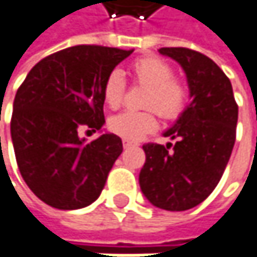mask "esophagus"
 Segmentation results:
<instances>
[{
    "label": "esophagus",
    "instance_id": "1",
    "mask_svg": "<svg viewBox=\"0 0 257 257\" xmlns=\"http://www.w3.org/2000/svg\"><path fill=\"white\" fill-rule=\"evenodd\" d=\"M122 145H124V148H130V147H133V145H136V144H135V142H132V141L124 139V141H122Z\"/></svg>",
    "mask_w": 257,
    "mask_h": 257
}]
</instances>
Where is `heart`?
<instances>
[{"label": "heart", "instance_id": "obj_1", "mask_svg": "<svg viewBox=\"0 0 257 257\" xmlns=\"http://www.w3.org/2000/svg\"><path fill=\"white\" fill-rule=\"evenodd\" d=\"M130 73L136 85L145 86L142 97L144 110H127L112 116L109 130L127 141H139L157 127V113L165 121L178 119L187 109L190 89L184 80L175 77V70L159 57H141L130 64ZM125 79L119 70H112L101 88L107 107H121L125 97Z\"/></svg>", "mask_w": 257, "mask_h": 257}]
</instances>
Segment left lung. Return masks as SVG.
I'll use <instances>...</instances> for the list:
<instances>
[{"label":"left lung","instance_id":"1","mask_svg":"<svg viewBox=\"0 0 257 257\" xmlns=\"http://www.w3.org/2000/svg\"><path fill=\"white\" fill-rule=\"evenodd\" d=\"M183 65L192 101L165 136L175 144H145L147 160L139 174L141 190L162 209L186 211L203 202L217 187L230 159L238 104L223 70L189 48L159 51Z\"/></svg>","mask_w":257,"mask_h":257}]
</instances>
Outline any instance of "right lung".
Returning a JSON list of instances; mask_svg holds the SVG:
<instances>
[{"mask_svg": "<svg viewBox=\"0 0 257 257\" xmlns=\"http://www.w3.org/2000/svg\"><path fill=\"white\" fill-rule=\"evenodd\" d=\"M132 52L98 45L67 48L39 61L19 86L10 121L18 168L49 206L83 208L103 190L122 142L112 133L85 142L79 130L103 127V82Z\"/></svg>", "mask_w": 257, "mask_h": 257, "instance_id": "1", "label": "right lung"}]
</instances>
